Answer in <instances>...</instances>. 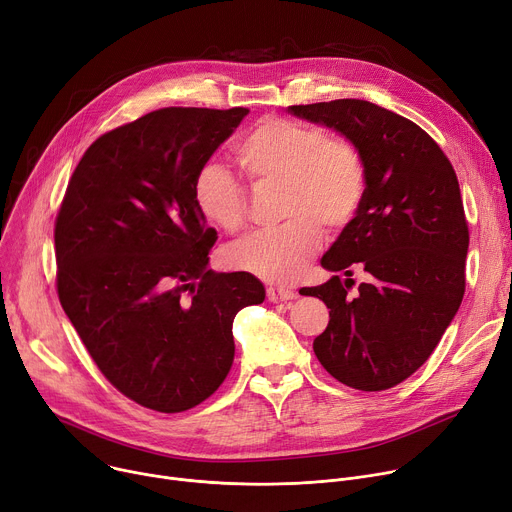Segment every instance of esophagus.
Returning <instances> with one entry per match:
<instances>
[{
  "instance_id": "obj_1",
  "label": "esophagus",
  "mask_w": 512,
  "mask_h": 512,
  "mask_svg": "<svg viewBox=\"0 0 512 512\" xmlns=\"http://www.w3.org/2000/svg\"><path fill=\"white\" fill-rule=\"evenodd\" d=\"M296 294L288 288H280V286H269L267 288V300L269 302H286L292 300Z\"/></svg>"
}]
</instances>
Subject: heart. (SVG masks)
Wrapping results in <instances>:
<instances>
[{"mask_svg": "<svg viewBox=\"0 0 512 512\" xmlns=\"http://www.w3.org/2000/svg\"><path fill=\"white\" fill-rule=\"evenodd\" d=\"M237 159L253 188H282L286 224L255 232L226 249V263L263 282H292L322 247L324 224L339 230L355 216L365 194V167L345 138L298 120L269 116L237 145ZM194 204L226 235L247 222V196L222 165L208 163L194 177Z\"/></svg>", "mask_w": 512, "mask_h": 512, "instance_id": "1", "label": "heart"}]
</instances>
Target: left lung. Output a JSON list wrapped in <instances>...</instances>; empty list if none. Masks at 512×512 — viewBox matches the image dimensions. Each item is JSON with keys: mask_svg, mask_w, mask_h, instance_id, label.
<instances>
[{"mask_svg": "<svg viewBox=\"0 0 512 512\" xmlns=\"http://www.w3.org/2000/svg\"><path fill=\"white\" fill-rule=\"evenodd\" d=\"M288 112L343 134L365 167L355 218L320 259L345 271V284L333 275L300 290L331 308L314 353L341 384L388 390L429 359L466 292L470 232L457 175L421 126L382 106L333 100ZM353 264L368 280L349 297Z\"/></svg>", "mask_w": 512, "mask_h": 512, "instance_id": "8db88e82", "label": "left lung"}]
</instances>
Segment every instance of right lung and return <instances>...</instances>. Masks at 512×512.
Wrapping results in <instances>:
<instances>
[{
	"mask_svg": "<svg viewBox=\"0 0 512 512\" xmlns=\"http://www.w3.org/2000/svg\"><path fill=\"white\" fill-rule=\"evenodd\" d=\"M247 108H163L91 145L55 224L59 300L102 374L157 412L212 396L235 359L232 320L265 300L245 271L216 273V230L194 177Z\"/></svg>",
	"mask_w": 512,
	"mask_h": 512,
	"instance_id": "obj_1",
	"label": "right lung"
}]
</instances>
